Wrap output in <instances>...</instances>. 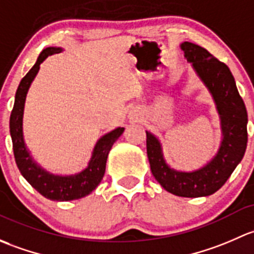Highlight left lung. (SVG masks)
<instances>
[{"instance_id":"8db88e82","label":"left lung","mask_w":254,"mask_h":254,"mask_svg":"<svg viewBox=\"0 0 254 254\" xmlns=\"http://www.w3.org/2000/svg\"><path fill=\"white\" fill-rule=\"evenodd\" d=\"M185 59L213 99L220 120L221 140L215 155L198 169L171 167L160 139L146 130V154L153 176L164 190L179 197H206L215 193L241 163L247 146V110L226 64L193 43L180 44Z\"/></svg>"}]
</instances>
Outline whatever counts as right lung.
I'll list each match as a JSON object with an SVG mask.
<instances>
[{"instance_id": "add662e5", "label": "right lung", "mask_w": 254, "mask_h": 254, "mask_svg": "<svg viewBox=\"0 0 254 254\" xmlns=\"http://www.w3.org/2000/svg\"><path fill=\"white\" fill-rule=\"evenodd\" d=\"M64 51L62 48H46L43 50L36 60L35 64L31 67L25 77L20 80L14 98V106L10 112L9 132L13 143L15 164L19 169L22 176L45 198L50 200L59 202H68V200L79 199L90 194L103 180L105 175L106 160L112 145L124 133V127H117L101 135L94 145L91 156L88 165L82 171L72 175L52 174L44 169L31 155V151L27 146L23 132V116H24V106L27 100V94L29 88L35 79L40 64L55 54Z\"/></svg>"}]
</instances>
